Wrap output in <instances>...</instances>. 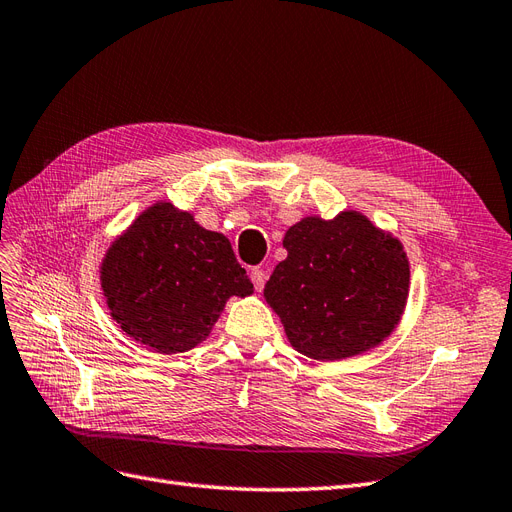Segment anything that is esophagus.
Masks as SVG:
<instances>
[{
    "label": "esophagus",
    "instance_id": "34e87169",
    "mask_svg": "<svg viewBox=\"0 0 512 512\" xmlns=\"http://www.w3.org/2000/svg\"><path fill=\"white\" fill-rule=\"evenodd\" d=\"M251 281H253L255 289L261 291V289H264V285H266V272L261 270V268H253L251 270Z\"/></svg>",
    "mask_w": 512,
    "mask_h": 512
}]
</instances>
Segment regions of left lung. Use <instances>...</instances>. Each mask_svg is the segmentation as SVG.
<instances>
[{
    "label": "left lung",
    "instance_id": "1",
    "mask_svg": "<svg viewBox=\"0 0 512 512\" xmlns=\"http://www.w3.org/2000/svg\"><path fill=\"white\" fill-rule=\"evenodd\" d=\"M287 257L264 298L291 347L337 362L371 352L397 330L410 296V259L399 238L358 210L304 216L285 231Z\"/></svg>",
    "mask_w": 512,
    "mask_h": 512
}]
</instances>
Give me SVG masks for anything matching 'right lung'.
Here are the masks:
<instances>
[{"instance_id":"obj_1","label":"right lung","mask_w":512,"mask_h":512,"mask_svg":"<svg viewBox=\"0 0 512 512\" xmlns=\"http://www.w3.org/2000/svg\"><path fill=\"white\" fill-rule=\"evenodd\" d=\"M98 274L115 324L167 356L206 341L229 298L253 294L223 233L171 201L139 212L109 244Z\"/></svg>"}]
</instances>
